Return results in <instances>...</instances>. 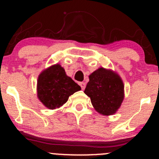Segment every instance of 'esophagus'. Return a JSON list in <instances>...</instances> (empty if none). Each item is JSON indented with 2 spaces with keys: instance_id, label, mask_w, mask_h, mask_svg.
I'll use <instances>...</instances> for the list:
<instances>
[{
  "instance_id": "obj_1",
  "label": "esophagus",
  "mask_w": 159,
  "mask_h": 159,
  "mask_svg": "<svg viewBox=\"0 0 159 159\" xmlns=\"http://www.w3.org/2000/svg\"><path fill=\"white\" fill-rule=\"evenodd\" d=\"M79 85L81 86V87L82 90H84L85 87H86V84L84 83V82H80Z\"/></svg>"
}]
</instances>
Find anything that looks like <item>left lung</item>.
I'll list each match as a JSON object with an SVG mask.
<instances>
[{
    "mask_svg": "<svg viewBox=\"0 0 159 159\" xmlns=\"http://www.w3.org/2000/svg\"><path fill=\"white\" fill-rule=\"evenodd\" d=\"M84 93L98 114L110 116L116 114L125 97L124 84L114 71L100 67L89 75Z\"/></svg>",
    "mask_w": 159,
    "mask_h": 159,
    "instance_id": "8db88e82",
    "label": "left lung"
}]
</instances>
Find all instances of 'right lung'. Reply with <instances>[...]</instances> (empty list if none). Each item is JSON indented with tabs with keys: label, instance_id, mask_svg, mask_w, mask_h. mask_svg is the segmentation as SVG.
<instances>
[{
	"label": "right lung",
	"instance_id": "add662e5",
	"mask_svg": "<svg viewBox=\"0 0 159 159\" xmlns=\"http://www.w3.org/2000/svg\"><path fill=\"white\" fill-rule=\"evenodd\" d=\"M81 88L68 75L59 63L51 66L39 75L36 85L37 97L47 108L63 106L69 97Z\"/></svg>",
	"mask_w": 159,
	"mask_h": 159
}]
</instances>
